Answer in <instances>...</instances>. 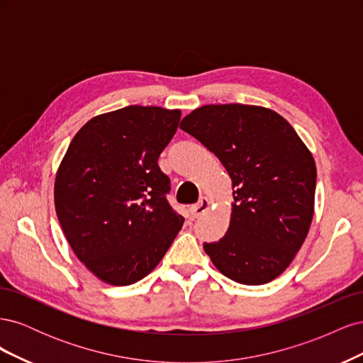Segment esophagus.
<instances>
[{"mask_svg":"<svg viewBox=\"0 0 363 363\" xmlns=\"http://www.w3.org/2000/svg\"><path fill=\"white\" fill-rule=\"evenodd\" d=\"M208 207H211V201H208L206 196H203V199L196 203V204H194L192 207H191V213H192V216L194 218H199V216H201L204 212H207L208 211Z\"/></svg>","mask_w":363,"mask_h":363,"instance_id":"1","label":"esophagus"}]
</instances>
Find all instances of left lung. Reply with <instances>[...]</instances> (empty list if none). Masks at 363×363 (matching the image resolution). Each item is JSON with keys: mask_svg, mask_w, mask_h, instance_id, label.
Wrapping results in <instances>:
<instances>
[{"mask_svg": "<svg viewBox=\"0 0 363 363\" xmlns=\"http://www.w3.org/2000/svg\"><path fill=\"white\" fill-rule=\"evenodd\" d=\"M180 128L213 152L233 186L227 233L204 251L233 281L256 286L277 279L312 224V152L286 119L260 106H203Z\"/></svg>", "mask_w": 363, "mask_h": 363, "instance_id": "obj_1", "label": "left lung"}]
</instances>
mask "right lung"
I'll use <instances>...</instances> for the list:
<instances>
[{
  "label": "right lung",
  "mask_w": 363,
  "mask_h": 363,
  "mask_svg": "<svg viewBox=\"0 0 363 363\" xmlns=\"http://www.w3.org/2000/svg\"><path fill=\"white\" fill-rule=\"evenodd\" d=\"M180 118L179 108L156 106L98 115L77 131L57 169L54 204L65 238L113 286L148 276L182 230L157 163Z\"/></svg>",
  "instance_id": "add662e5"
}]
</instances>
